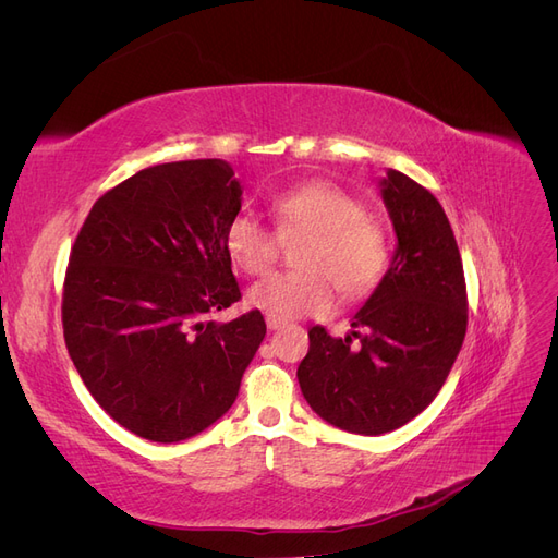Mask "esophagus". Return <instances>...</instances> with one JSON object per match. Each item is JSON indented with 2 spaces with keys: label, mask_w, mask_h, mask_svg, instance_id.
I'll return each mask as SVG.
<instances>
[{
  "label": "esophagus",
  "mask_w": 558,
  "mask_h": 558,
  "mask_svg": "<svg viewBox=\"0 0 558 558\" xmlns=\"http://www.w3.org/2000/svg\"><path fill=\"white\" fill-rule=\"evenodd\" d=\"M265 324H267V328H269V330H279V328H283V326H286V320H283V318H279V316L267 314V316H265Z\"/></svg>",
  "instance_id": "1"
}]
</instances>
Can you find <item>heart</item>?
I'll return each instance as SVG.
<instances>
[{"label": "heart", "instance_id": "b5f03b06", "mask_svg": "<svg viewBox=\"0 0 558 558\" xmlns=\"http://www.w3.org/2000/svg\"><path fill=\"white\" fill-rule=\"evenodd\" d=\"M279 232H310L298 263L302 269L253 283L248 305L279 318L326 314L335 286L347 300L367 295L384 277L388 246L381 226L361 202L328 181L300 183L272 199ZM230 260L246 275H263L279 256V238L258 216L234 214L223 232Z\"/></svg>", "mask_w": 558, "mask_h": 558}]
</instances>
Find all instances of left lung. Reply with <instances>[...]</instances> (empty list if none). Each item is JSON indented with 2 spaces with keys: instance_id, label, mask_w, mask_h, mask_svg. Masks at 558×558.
<instances>
[{
  "instance_id": "1",
  "label": "left lung",
  "mask_w": 558,
  "mask_h": 558,
  "mask_svg": "<svg viewBox=\"0 0 558 558\" xmlns=\"http://www.w3.org/2000/svg\"><path fill=\"white\" fill-rule=\"evenodd\" d=\"M379 193L396 251L351 316L361 332L332 337L314 326L298 367L310 408L356 435L391 433L424 412L447 381L468 326L463 263L442 205L398 170H386Z\"/></svg>"
}]
</instances>
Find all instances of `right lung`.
Instances as JSON below:
<instances>
[{
	"label": "right lung",
	"instance_id": "right-lung-1",
	"mask_svg": "<svg viewBox=\"0 0 558 558\" xmlns=\"http://www.w3.org/2000/svg\"><path fill=\"white\" fill-rule=\"evenodd\" d=\"M242 191L223 160L146 167L95 202L74 242L66 351L99 408L144 440L216 424L265 337L258 310L209 318L242 298L223 244Z\"/></svg>",
	"mask_w": 558,
	"mask_h": 558
}]
</instances>
